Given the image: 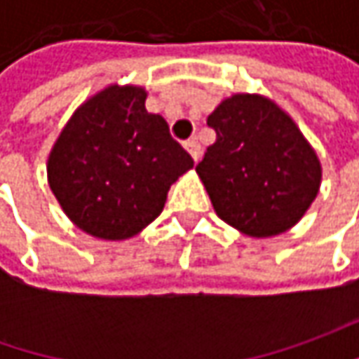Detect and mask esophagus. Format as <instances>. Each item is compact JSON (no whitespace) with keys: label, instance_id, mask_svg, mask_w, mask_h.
<instances>
[{"label":"esophagus","instance_id":"esophagus-1","mask_svg":"<svg viewBox=\"0 0 359 359\" xmlns=\"http://www.w3.org/2000/svg\"><path fill=\"white\" fill-rule=\"evenodd\" d=\"M184 147H186L187 154L191 156V159H194V161H200V158H201V145H200V142L196 140V137L187 140L186 144H184Z\"/></svg>","mask_w":359,"mask_h":359}]
</instances>
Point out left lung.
Instances as JSON below:
<instances>
[{
  "instance_id": "obj_1",
  "label": "left lung",
  "mask_w": 359,
  "mask_h": 359,
  "mask_svg": "<svg viewBox=\"0 0 359 359\" xmlns=\"http://www.w3.org/2000/svg\"><path fill=\"white\" fill-rule=\"evenodd\" d=\"M215 144L196 165L215 214L252 238L294 228L322 184V163L296 121L257 93H233L208 118Z\"/></svg>"
}]
</instances>
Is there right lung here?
Returning a JSON list of instances; mask_svg holds the SVG:
<instances>
[{
	"mask_svg": "<svg viewBox=\"0 0 359 359\" xmlns=\"http://www.w3.org/2000/svg\"><path fill=\"white\" fill-rule=\"evenodd\" d=\"M147 91L111 83L74 111L48 158V182L63 214L93 238H133L163 210L194 159L168 121L145 109Z\"/></svg>",
	"mask_w": 359,
	"mask_h": 359,
	"instance_id": "add662e5",
	"label": "right lung"
}]
</instances>
